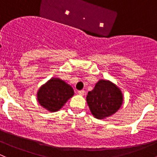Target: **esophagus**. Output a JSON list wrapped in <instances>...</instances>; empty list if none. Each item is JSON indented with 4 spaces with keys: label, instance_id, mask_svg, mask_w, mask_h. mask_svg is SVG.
I'll use <instances>...</instances> for the list:
<instances>
[{
    "label": "esophagus",
    "instance_id": "34e87169",
    "mask_svg": "<svg viewBox=\"0 0 157 157\" xmlns=\"http://www.w3.org/2000/svg\"><path fill=\"white\" fill-rule=\"evenodd\" d=\"M78 94L80 95V96H83L85 94V91L84 90H79Z\"/></svg>",
    "mask_w": 157,
    "mask_h": 157
}]
</instances>
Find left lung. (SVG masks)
<instances>
[{
  "instance_id": "left-lung-1",
  "label": "left lung",
  "mask_w": 157,
  "mask_h": 157,
  "mask_svg": "<svg viewBox=\"0 0 157 157\" xmlns=\"http://www.w3.org/2000/svg\"><path fill=\"white\" fill-rule=\"evenodd\" d=\"M90 112L95 118L103 119L121 108L123 95L120 89L109 80H100L86 96Z\"/></svg>"
}]
</instances>
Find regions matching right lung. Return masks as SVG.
<instances>
[{"label": "right lung", "instance_id": "add662e5", "mask_svg": "<svg viewBox=\"0 0 157 157\" xmlns=\"http://www.w3.org/2000/svg\"><path fill=\"white\" fill-rule=\"evenodd\" d=\"M74 94L73 88L59 78H52L37 92V100L49 112H57L62 108Z\"/></svg>", "mask_w": 157, "mask_h": 157}]
</instances>
